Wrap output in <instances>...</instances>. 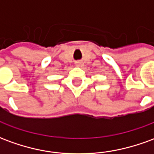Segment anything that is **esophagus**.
<instances>
[{
	"label": "esophagus",
	"mask_w": 154,
	"mask_h": 154,
	"mask_svg": "<svg viewBox=\"0 0 154 154\" xmlns=\"http://www.w3.org/2000/svg\"><path fill=\"white\" fill-rule=\"evenodd\" d=\"M78 63H76V64H77V65H76V66H77V65H78Z\"/></svg>",
	"instance_id": "obj_1"
}]
</instances>
